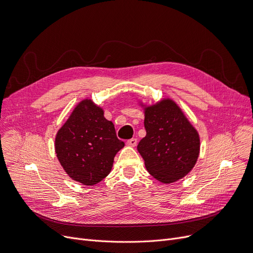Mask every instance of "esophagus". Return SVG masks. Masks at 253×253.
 <instances>
[{
	"instance_id": "1",
	"label": "esophagus",
	"mask_w": 253,
	"mask_h": 253,
	"mask_svg": "<svg viewBox=\"0 0 253 253\" xmlns=\"http://www.w3.org/2000/svg\"><path fill=\"white\" fill-rule=\"evenodd\" d=\"M137 139L136 138H132V139H129V140H127V142H126V144L128 145V146H132V147H135L136 145H137Z\"/></svg>"
}]
</instances>
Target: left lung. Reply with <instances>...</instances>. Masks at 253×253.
Listing matches in <instances>:
<instances>
[{
    "mask_svg": "<svg viewBox=\"0 0 253 253\" xmlns=\"http://www.w3.org/2000/svg\"><path fill=\"white\" fill-rule=\"evenodd\" d=\"M146 136L137 149L150 175L161 183H174L194 167L199 155V136L169 98L145 108Z\"/></svg>",
    "mask_w": 253,
    "mask_h": 253,
    "instance_id": "1",
    "label": "left lung"
}]
</instances>
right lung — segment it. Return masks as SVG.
<instances>
[{"label":"right lung","mask_w":253,"mask_h":253,"mask_svg":"<svg viewBox=\"0 0 253 253\" xmlns=\"http://www.w3.org/2000/svg\"><path fill=\"white\" fill-rule=\"evenodd\" d=\"M124 146L112 121L88 99L75 108L55 139L57 158L65 172L86 186L99 183L110 173L114 157Z\"/></svg>","instance_id":"obj_1"}]
</instances>
